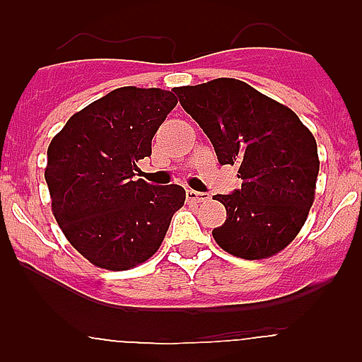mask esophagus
Here are the masks:
<instances>
[{
  "instance_id": "esophagus-1",
  "label": "esophagus",
  "mask_w": 362,
  "mask_h": 362,
  "mask_svg": "<svg viewBox=\"0 0 362 362\" xmlns=\"http://www.w3.org/2000/svg\"><path fill=\"white\" fill-rule=\"evenodd\" d=\"M209 199H210L209 194H204V192L192 190V188H187V201H188V203H204V201H209Z\"/></svg>"
}]
</instances>
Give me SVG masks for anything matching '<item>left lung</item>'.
<instances>
[{"instance_id":"1","label":"left lung","mask_w":362,"mask_h":362,"mask_svg":"<svg viewBox=\"0 0 362 362\" xmlns=\"http://www.w3.org/2000/svg\"><path fill=\"white\" fill-rule=\"evenodd\" d=\"M181 107L209 136L221 165L238 166L241 188L214 199L226 221L217 245L241 259H264L296 239L315 196L317 143L297 114L254 86L219 78L174 88Z\"/></svg>"}]
</instances>
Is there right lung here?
<instances>
[{
  "label": "right lung",
  "mask_w": 362,
  "mask_h": 362,
  "mask_svg": "<svg viewBox=\"0 0 362 362\" xmlns=\"http://www.w3.org/2000/svg\"><path fill=\"white\" fill-rule=\"evenodd\" d=\"M177 105L172 92L123 86L74 114L47 150L45 181L70 245L107 270L145 263L185 204L179 185L134 181L139 159Z\"/></svg>",
  "instance_id": "1"
}]
</instances>
